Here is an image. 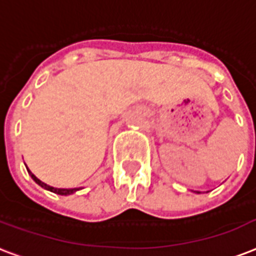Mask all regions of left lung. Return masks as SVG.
<instances>
[{"label":"left lung","instance_id":"8db88e82","mask_svg":"<svg viewBox=\"0 0 256 256\" xmlns=\"http://www.w3.org/2000/svg\"><path fill=\"white\" fill-rule=\"evenodd\" d=\"M196 193H200V192H196Z\"/></svg>","mask_w":256,"mask_h":256}]
</instances>
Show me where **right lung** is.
<instances>
[{
    "label": "right lung",
    "instance_id": "1",
    "mask_svg": "<svg viewBox=\"0 0 256 256\" xmlns=\"http://www.w3.org/2000/svg\"><path fill=\"white\" fill-rule=\"evenodd\" d=\"M26 170H28L29 176L32 177L33 181H34L36 184H38V185H40V186H42V188L46 189V190H50V192L56 193V194H62V196H68V194H72V193L78 192L79 189H83V188H54V186H50V185L46 184V182H42V180H38L36 176L33 174L32 172L29 170L28 166H26Z\"/></svg>",
    "mask_w": 256,
    "mask_h": 256
}]
</instances>
